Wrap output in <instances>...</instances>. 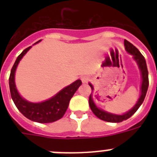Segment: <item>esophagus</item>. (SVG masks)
Returning a JSON list of instances; mask_svg holds the SVG:
<instances>
[{"mask_svg": "<svg viewBox=\"0 0 157 157\" xmlns=\"http://www.w3.org/2000/svg\"><path fill=\"white\" fill-rule=\"evenodd\" d=\"M81 81H82L83 83H86V82H88V81H90V78H89L88 76H82V77H81Z\"/></svg>", "mask_w": 157, "mask_h": 157, "instance_id": "1", "label": "esophagus"}]
</instances>
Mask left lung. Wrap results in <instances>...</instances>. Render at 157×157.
I'll use <instances>...</instances> for the list:
<instances>
[{
  "instance_id": "1",
  "label": "left lung",
  "mask_w": 157,
  "mask_h": 157,
  "mask_svg": "<svg viewBox=\"0 0 157 157\" xmlns=\"http://www.w3.org/2000/svg\"><path fill=\"white\" fill-rule=\"evenodd\" d=\"M124 47L125 50L129 54L133 55L134 59L137 62V63L139 65V67L141 71L142 76V86H141V94L139 97V100L137 102V103L134 106V107L130 109L129 112H127L126 113H124L123 115H116L112 114V113H109L103 111L102 109H99L97 107L95 103H94L93 98H92V94L90 95L89 98V104L90 107V109L92 110V112L96 117L99 118V119L105 121L107 122H112V123H118V122H121L123 121L129 119V117H132L133 115L136 112V111L139 109V107L141 106V104L144 102L145 96H146L147 91L148 89L149 81H148V71H147V67L146 60L144 59V57L143 56V54L139 52V50L137 49L134 45H133L130 42H129L128 40H124ZM90 86L92 89V91L94 90L93 86L90 83L89 84Z\"/></svg>"
}]
</instances>
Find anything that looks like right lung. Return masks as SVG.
<instances>
[{
    "label": "right lung",
    "instance_id": "1",
    "mask_svg": "<svg viewBox=\"0 0 157 157\" xmlns=\"http://www.w3.org/2000/svg\"><path fill=\"white\" fill-rule=\"evenodd\" d=\"M31 47L32 46L25 49L18 55L13 67L11 69L10 79H9L11 98L18 111L28 119L38 123H50V122L56 121L63 117L68 107L69 102L82 82L81 80H77L70 86L63 89L54 97L41 103H31L25 100L21 97L16 89L14 75L18 63L24 56V54L30 50Z\"/></svg>",
    "mask_w": 157,
    "mask_h": 157
}]
</instances>
